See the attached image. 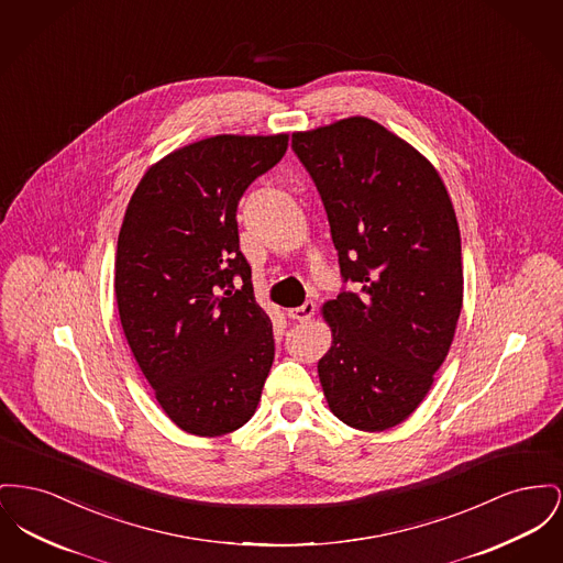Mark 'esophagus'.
Instances as JSON below:
<instances>
[{"label": "esophagus", "mask_w": 563, "mask_h": 563, "mask_svg": "<svg viewBox=\"0 0 563 563\" xmlns=\"http://www.w3.org/2000/svg\"><path fill=\"white\" fill-rule=\"evenodd\" d=\"M314 310H317L314 301H306V303H301L298 308H291V310L287 312V317H289V319H294V321L303 323V321H308V319L314 314Z\"/></svg>", "instance_id": "obj_1"}]
</instances>
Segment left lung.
Segmentation results:
<instances>
[{
    "instance_id": "left-lung-1",
    "label": "left lung",
    "mask_w": 563,
    "mask_h": 563,
    "mask_svg": "<svg viewBox=\"0 0 563 563\" xmlns=\"http://www.w3.org/2000/svg\"><path fill=\"white\" fill-rule=\"evenodd\" d=\"M291 148L325 206L342 283L357 287L323 306V394L355 430L396 428L428 396L462 312L453 203L435 167L372 119L294 133Z\"/></svg>"
}]
</instances>
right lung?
<instances>
[{
    "label": "right lung",
    "mask_w": 563,
    "mask_h": 563,
    "mask_svg": "<svg viewBox=\"0 0 563 563\" xmlns=\"http://www.w3.org/2000/svg\"><path fill=\"white\" fill-rule=\"evenodd\" d=\"M287 146V133L183 146L142 176L121 225V325L167 417L196 435L242 428L274 362L272 323L255 301L235 212Z\"/></svg>",
    "instance_id": "add662e5"
}]
</instances>
